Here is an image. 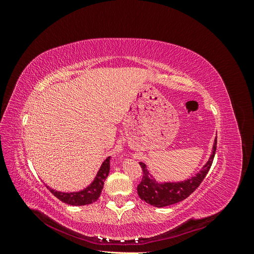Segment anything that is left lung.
<instances>
[{"instance_id":"8db88e82","label":"left lung","mask_w":254,"mask_h":254,"mask_svg":"<svg viewBox=\"0 0 254 254\" xmlns=\"http://www.w3.org/2000/svg\"><path fill=\"white\" fill-rule=\"evenodd\" d=\"M216 145L217 136L214 141L212 155L210 156L209 161L201 168V171L197 173L196 176L191 177L190 179L181 182L158 183L149 174V171L147 170L146 165L143 162H140L139 164L141 165L143 171L142 180L139 186H137V194H139L140 198L142 200L156 207H163L184 200L200 186L207 172L210 171L214 160L215 151H216Z\"/></svg>"}]
</instances>
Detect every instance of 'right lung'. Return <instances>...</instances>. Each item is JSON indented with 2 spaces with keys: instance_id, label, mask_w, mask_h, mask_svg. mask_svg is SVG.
I'll return each instance as SVG.
<instances>
[{
  "instance_id": "1",
  "label": "right lung",
  "mask_w": 254,
  "mask_h": 254,
  "mask_svg": "<svg viewBox=\"0 0 254 254\" xmlns=\"http://www.w3.org/2000/svg\"><path fill=\"white\" fill-rule=\"evenodd\" d=\"M110 171V157L107 158L99 171L97 172V175L94 178L93 182H92L88 188H86L79 191H73V193H61V191H57L55 190H52L47 186V188L50 190L51 193L57 197L59 200H61L64 203L71 204V205H86L91 204L94 201H96L99 195L102 193V190L104 188V182L107 177L109 175Z\"/></svg>"
}]
</instances>
